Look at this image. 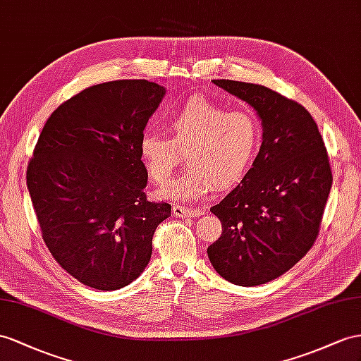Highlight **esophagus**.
<instances>
[{"label":"esophagus","mask_w":361,"mask_h":361,"mask_svg":"<svg viewBox=\"0 0 361 361\" xmlns=\"http://www.w3.org/2000/svg\"><path fill=\"white\" fill-rule=\"evenodd\" d=\"M172 214L178 218H193V216H200L202 215V212L200 209H189V207H183V206H173L172 207Z\"/></svg>","instance_id":"1"}]
</instances>
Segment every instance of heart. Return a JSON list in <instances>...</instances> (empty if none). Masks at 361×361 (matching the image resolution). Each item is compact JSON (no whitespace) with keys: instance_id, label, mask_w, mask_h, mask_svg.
Wrapping results in <instances>:
<instances>
[{"instance_id":"obj_1","label":"heart","mask_w":361,"mask_h":361,"mask_svg":"<svg viewBox=\"0 0 361 361\" xmlns=\"http://www.w3.org/2000/svg\"><path fill=\"white\" fill-rule=\"evenodd\" d=\"M169 137L145 133L138 157L154 183L166 184L186 154L189 169L160 193L195 201L216 188L243 181L261 146L259 120L248 109H230L204 97H192L166 120Z\"/></svg>"}]
</instances>
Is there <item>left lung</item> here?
Instances as JSON below:
<instances>
[{
  "mask_svg": "<svg viewBox=\"0 0 361 361\" xmlns=\"http://www.w3.org/2000/svg\"><path fill=\"white\" fill-rule=\"evenodd\" d=\"M262 123L259 154L245 178L210 212L223 224L207 255L216 273L241 286L267 283L308 253L332 186L326 147L314 118L270 88L216 79Z\"/></svg>",
  "mask_w": 361,
  "mask_h": 361,
  "instance_id": "8db88e82",
  "label": "left lung"
}]
</instances>
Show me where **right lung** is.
<instances>
[{
    "label": "right lung",
    "instance_id": "add662e5",
    "mask_svg": "<svg viewBox=\"0 0 361 361\" xmlns=\"http://www.w3.org/2000/svg\"><path fill=\"white\" fill-rule=\"evenodd\" d=\"M166 90L145 79L92 85L45 122L27 188L56 262L91 288L131 283L152 255L171 204L146 198L138 140Z\"/></svg>",
    "mask_w": 361,
    "mask_h": 361
}]
</instances>
